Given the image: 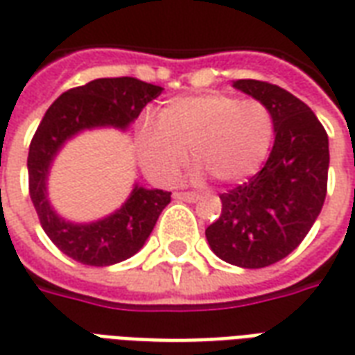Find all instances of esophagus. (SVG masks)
<instances>
[{
    "label": "esophagus",
    "instance_id": "34e87169",
    "mask_svg": "<svg viewBox=\"0 0 355 355\" xmlns=\"http://www.w3.org/2000/svg\"><path fill=\"white\" fill-rule=\"evenodd\" d=\"M173 198L178 201H188V203H196L198 200H201L200 193L196 192H175L173 193Z\"/></svg>",
    "mask_w": 355,
    "mask_h": 355
}]
</instances>
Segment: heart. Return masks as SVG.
Masks as SVG:
<instances>
[{
	"label": "heart",
	"instance_id": "b5f03b06",
	"mask_svg": "<svg viewBox=\"0 0 355 355\" xmlns=\"http://www.w3.org/2000/svg\"><path fill=\"white\" fill-rule=\"evenodd\" d=\"M274 139V116L257 98L207 93L177 96L159 112V123L140 125L142 167L171 184L188 163V150L220 184H238L254 175Z\"/></svg>",
	"mask_w": 355,
	"mask_h": 355
}]
</instances>
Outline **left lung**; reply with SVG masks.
<instances>
[{
    "label": "left lung",
    "instance_id": "8db88e82",
    "mask_svg": "<svg viewBox=\"0 0 355 355\" xmlns=\"http://www.w3.org/2000/svg\"><path fill=\"white\" fill-rule=\"evenodd\" d=\"M234 87L266 104L275 140L266 163L243 184L220 193L223 213L205 230L213 253L241 268L285 259L306 238L327 193V132L304 102L268 81Z\"/></svg>",
    "mask_w": 355,
    "mask_h": 355
}]
</instances>
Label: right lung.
<instances>
[{
  "instance_id": "obj_1",
  "label": "right lung",
  "mask_w": 355,
  "mask_h": 355,
  "mask_svg": "<svg viewBox=\"0 0 355 355\" xmlns=\"http://www.w3.org/2000/svg\"><path fill=\"white\" fill-rule=\"evenodd\" d=\"M163 89L135 78H101L66 91L51 104L30 142L28 186L45 234L73 261L110 266L129 259L144 245L171 192L135 186L131 198L114 215L91 224L68 223L51 209L45 190L49 165L66 139L93 127L125 129Z\"/></svg>"
}]
</instances>
